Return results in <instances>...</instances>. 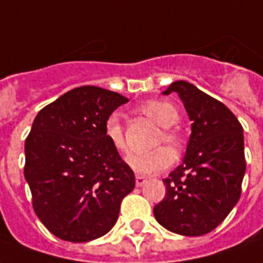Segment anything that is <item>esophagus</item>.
<instances>
[{"mask_svg": "<svg viewBox=\"0 0 263 263\" xmlns=\"http://www.w3.org/2000/svg\"><path fill=\"white\" fill-rule=\"evenodd\" d=\"M145 182H146V179H145L144 176L138 175L137 178H135V185H137V186H142Z\"/></svg>", "mask_w": 263, "mask_h": 263, "instance_id": "esophagus-1", "label": "esophagus"}]
</instances>
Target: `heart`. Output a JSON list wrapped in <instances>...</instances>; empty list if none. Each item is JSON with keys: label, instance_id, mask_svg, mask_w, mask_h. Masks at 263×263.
<instances>
[{"label": "heart", "instance_id": "b5f03b06", "mask_svg": "<svg viewBox=\"0 0 263 263\" xmlns=\"http://www.w3.org/2000/svg\"><path fill=\"white\" fill-rule=\"evenodd\" d=\"M139 111L144 112L146 117H149L154 122H157L158 125L163 128L161 135L158 137L157 146L166 144L171 148L170 150L166 146H161L157 151L146 154V155H137V157L129 158L128 163H129L131 170L137 175L148 176L170 168L175 161V156L173 154L179 155L182 151L183 139L178 132L171 128V126L176 125L179 121V112L171 102L161 100L146 101L139 106ZM104 134H105L106 139L109 141V144L114 146V149L125 155L128 152L125 131H124L122 122L119 121L117 115H109L106 118L105 125H104Z\"/></svg>", "mask_w": 263, "mask_h": 263}]
</instances>
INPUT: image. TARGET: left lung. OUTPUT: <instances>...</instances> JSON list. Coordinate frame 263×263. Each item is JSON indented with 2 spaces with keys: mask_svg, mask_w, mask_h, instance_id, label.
Returning a JSON list of instances; mask_svg holds the SVG:
<instances>
[{
  "mask_svg": "<svg viewBox=\"0 0 263 263\" xmlns=\"http://www.w3.org/2000/svg\"><path fill=\"white\" fill-rule=\"evenodd\" d=\"M192 121L183 162L163 179L166 195L154 215L163 228L185 236L214 231L239 201L247 170L242 125L221 101L186 81L172 82Z\"/></svg>",
  "mask_w": 263,
  "mask_h": 263,
  "instance_id": "1",
  "label": "left lung"
}]
</instances>
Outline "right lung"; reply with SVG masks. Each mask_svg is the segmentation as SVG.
I'll list each match as a JSON object with an SVG mask.
<instances>
[{
	"label": "right lung",
	"instance_id": "add662e5",
	"mask_svg": "<svg viewBox=\"0 0 263 263\" xmlns=\"http://www.w3.org/2000/svg\"><path fill=\"white\" fill-rule=\"evenodd\" d=\"M128 98L78 87L44 106L25 139L24 175L32 208L51 234L88 242L109 232L135 175L104 134L106 118Z\"/></svg>",
	"mask_w": 263,
	"mask_h": 263
}]
</instances>
